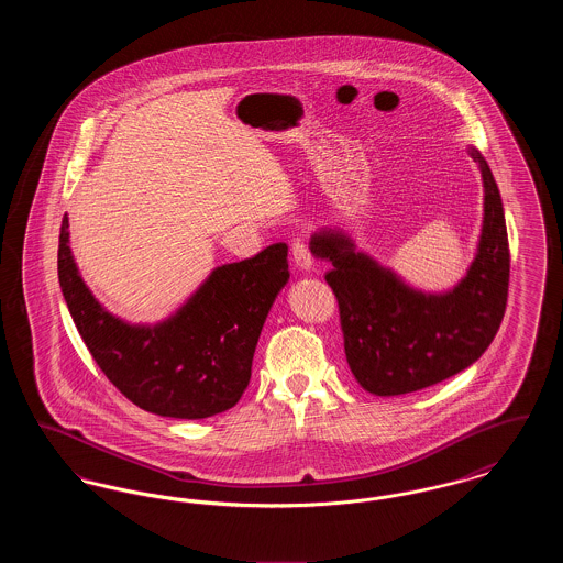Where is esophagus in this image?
Here are the masks:
<instances>
[{
	"instance_id": "1",
	"label": "esophagus",
	"mask_w": 563,
	"mask_h": 563,
	"mask_svg": "<svg viewBox=\"0 0 563 563\" xmlns=\"http://www.w3.org/2000/svg\"><path fill=\"white\" fill-rule=\"evenodd\" d=\"M291 255H294L295 266L301 269L312 268V253L306 241V234H299L291 244Z\"/></svg>"
}]
</instances>
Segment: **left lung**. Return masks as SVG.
<instances>
[{
    "instance_id": "obj_1",
    "label": "left lung",
    "mask_w": 563,
    "mask_h": 563,
    "mask_svg": "<svg viewBox=\"0 0 563 563\" xmlns=\"http://www.w3.org/2000/svg\"><path fill=\"white\" fill-rule=\"evenodd\" d=\"M485 202L475 262L452 291L422 294L354 251L342 232L321 230L310 251L333 268L324 280L340 306L344 350L356 382L377 397L407 395L471 367L496 338L509 295V236L500 191L475 147Z\"/></svg>"
}]
</instances>
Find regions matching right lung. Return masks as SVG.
I'll return each instance as SVG.
<instances>
[{
	"label": "right lung",
	"instance_id": "obj_1",
	"mask_svg": "<svg viewBox=\"0 0 563 563\" xmlns=\"http://www.w3.org/2000/svg\"><path fill=\"white\" fill-rule=\"evenodd\" d=\"M69 219L58 236V283L86 349L136 407L200 420L241 401L253 354L278 291L289 280L285 242L211 272L166 321L129 324L88 291L69 249Z\"/></svg>",
	"mask_w": 563,
	"mask_h": 563
}]
</instances>
